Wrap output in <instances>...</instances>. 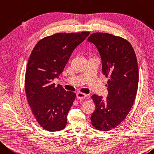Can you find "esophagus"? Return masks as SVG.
Listing matches in <instances>:
<instances>
[{
    "mask_svg": "<svg viewBox=\"0 0 154 154\" xmlns=\"http://www.w3.org/2000/svg\"><path fill=\"white\" fill-rule=\"evenodd\" d=\"M76 96L78 99L82 100V99H85V97H87V95L83 94V93H81V92H78L76 94Z\"/></svg>",
    "mask_w": 154,
    "mask_h": 154,
    "instance_id": "esophagus-1",
    "label": "esophagus"
}]
</instances>
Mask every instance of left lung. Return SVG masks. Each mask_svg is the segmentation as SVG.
Instances as JSON below:
<instances>
[{"label": "left lung", "instance_id": "1", "mask_svg": "<svg viewBox=\"0 0 154 154\" xmlns=\"http://www.w3.org/2000/svg\"><path fill=\"white\" fill-rule=\"evenodd\" d=\"M102 59V72L108 77V95H92L95 110L91 117L92 125L108 131L120 124L129 113L137 95L138 67L134 50L129 42L106 32H95L88 37Z\"/></svg>", "mask_w": 154, "mask_h": 154}]
</instances>
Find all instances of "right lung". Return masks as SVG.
<instances>
[{"label":"right lung","instance_id":"obj_1","mask_svg":"<svg viewBox=\"0 0 154 154\" xmlns=\"http://www.w3.org/2000/svg\"><path fill=\"white\" fill-rule=\"evenodd\" d=\"M89 32H60L44 37L30 55L25 74L28 102L37 122L50 132L63 129L75 94L55 85L53 80L63 72L73 50Z\"/></svg>","mask_w":154,"mask_h":154}]
</instances>
